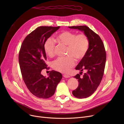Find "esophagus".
Returning a JSON list of instances; mask_svg holds the SVG:
<instances>
[{
	"instance_id": "obj_1",
	"label": "esophagus",
	"mask_w": 124,
	"mask_h": 124,
	"mask_svg": "<svg viewBox=\"0 0 124 124\" xmlns=\"http://www.w3.org/2000/svg\"><path fill=\"white\" fill-rule=\"evenodd\" d=\"M63 76V77H65V78H69V77H70L69 75H67V74H64Z\"/></svg>"
}]
</instances>
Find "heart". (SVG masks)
<instances>
[{
	"mask_svg": "<svg viewBox=\"0 0 124 124\" xmlns=\"http://www.w3.org/2000/svg\"><path fill=\"white\" fill-rule=\"evenodd\" d=\"M58 42L66 46V57H60L52 62L53 68L62 73H67L75 64V58L80 60L85 56L89 48V42L84 34H76L70 31H64L57 36ZM55 42L52 38L46 40L44 48L46 53L50 57L55 54Z\"/></svg>",
	"mask_w": 124,
	"mask_h": 124,
	"instance_id": "heart-1",
	"label": "heart"
}]
</instances>
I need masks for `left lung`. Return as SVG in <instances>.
I'll return each mask as SVG.
<instances>
[{
  "instance_id": "1",
  "label": "left lung",
  "mask_w": 124,
  "mask_h": 124,
  "mask_svg": "<svg viewBox=\"0 0 124 124\" xmlns=\"http://www.w3.org/2000/svg\"><path fill=\"white\" fill-rule=\"evenodd\" d=\"M71 29L80 31L89 40L87 53L75 68L80 70L79 74L74 77L79 82L77 88L72 91L73 95L78 99H84L93 94L99 86L103 75L106 61V53L103 43L100 36L86 25L68 27ZM85 70L86 72L80 75Z\"/></svg>"
}]
</instances>
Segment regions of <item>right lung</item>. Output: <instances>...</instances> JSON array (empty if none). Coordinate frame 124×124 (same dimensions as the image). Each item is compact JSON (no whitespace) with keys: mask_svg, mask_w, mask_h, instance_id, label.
Segmentation results:
<instances>
[{"mask_svg":"<svg viewBox=\"0 0 124 124\" xmlns=\"http://www.w3.org/2000/svg\"><path fill=\"white\" fill-rule=\"evenodd\" d=\"M59 28L60 26L37 28L25 37L19 51L18 61L23 80L30 92L41 99L53 95L62 78L61 73L54 70L48 77L41 74L43 69L47 68L44 43Z\"/></svg>","mask_w":124,"mask_h":124,"instance_id":"1","label":"right lung"}]
</instances>
